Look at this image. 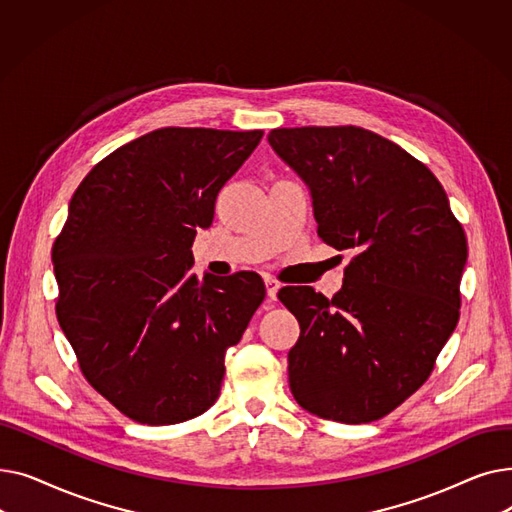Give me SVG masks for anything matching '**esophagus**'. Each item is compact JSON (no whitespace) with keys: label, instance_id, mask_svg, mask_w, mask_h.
<instances>
[{"label":"esophagus","instance_id":"esophagus-1","mask_svg":"<svg viewBox=\"0 0 512 512\" xmlns=\"http://www.w3.org/2000/svg\"><path fill=\"white\" fill-rule=\"evenodd\" d=\"M265 288H267V299L270 301H276L278 297V290H280V284L272 278H265Z\"/></svg>","mask_w":512,"mask_h":512}]
</instances>
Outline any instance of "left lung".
Instances as JSON below:
<instances>
[{
    "label": "left lung",
    "mask_w": 512,
    "mask_h": 512,
    "mask_svg": "<svg viewBox=\"0 0 512 512\" xmlns=\"http://www.w3.org/2000/svg\"><path fill=\"white\" fill-rule=\"evenodd\" d=\"M272 149L309 186L319 238L355 257L332 299L284 286L299 319L294 400L340 423L382 419L429 378L459 321L465 230L438 178L359 126L274 128Z\"/></svg>",
    "instance_id": "8db88e82"
}]
</instances>
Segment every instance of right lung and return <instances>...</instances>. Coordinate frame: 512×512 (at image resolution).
Returning a JSON list of instances; mask_svg holds the SVG:
<instances>
[{
  "label": "right lung",
  "mask_w": 512,
  "mask_h": 512,
  "mask_svg": "<svg viewBox=\"0 0 512 512\" xmlns=\"http://www.w3.org/2000/svg\"><path fill=\"white\" fill-rule=\"evenodd\" d=\"M263 130L157 128L78 184L53 242L56 313L87 382L132 421L172 425L220 396L265 284L191 274L197 228Z\"/></svg>",
  "instance_id": "right-lung-1"
}]
</instances>
